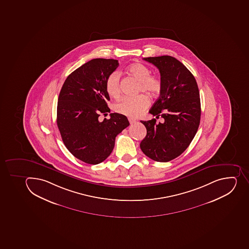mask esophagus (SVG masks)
Segmentation results:
<instances>
[{"label":"esophagus","instance_id":"obj_1","mask_svg":"<svg viewBox=\"0 0 249 249\" xmlns=\"http://www.w3.org/2000/svg\"><path fill=\"white\" fill-rule=\"evenodd\" d=\"M128 121H129L130 124H134L136 123V120H133L132 118H128Z\"/></svg>","mask_w":249,"mask_h":249}]
</instances>
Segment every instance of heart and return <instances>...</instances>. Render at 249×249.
I'll return each instance as SVG.
<instances>
[{
  "label": "heart",
  "instance_id": "obj_1",
  "mask_svg": "<svg viewBox=\"0 0 249 249\" xmlns=\"http://www.w3.org/2000/svg\"><path fill=\"white\" fill-rule=\"evenodd\" d=\"M128 72L139 82L138 92L143 91L149 96H155L162 89V79L160 76L151 75L149 68L142 63H133L128 67ZM106 88L110 97H119L121 94L120 74L114 71L109 74L106 80ZM149 99L147 96L124 97L114 105L115 111L127 117L136 118L141 116L149 106Z\"/></svg>",
  "mask_w": 249,
  "mask_h": 249
}]
</instances>
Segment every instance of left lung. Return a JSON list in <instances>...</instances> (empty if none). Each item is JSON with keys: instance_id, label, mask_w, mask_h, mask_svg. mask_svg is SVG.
Here are the masks:
<instances>
[{"instance_id": "left-lung-1", "label": "left lung", "mask_w": 249, "mask_h": 249, "mask_svg": "<svg viewBox=\"0 0 249 249\" xmlns=\"http://www.w3.org/2000/svg\"><path fill=\"white\" fill-rule=\"evenodd\" d=\"M143 60L160 71L162 89L149 113L164 121H141L147 135L140 146L150 159L168 162L188 147L197 132L201 118L198 87L191 72L174 57H148Z\"/></svg>"}]
</instances>
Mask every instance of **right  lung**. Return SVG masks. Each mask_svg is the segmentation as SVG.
I'll return each instance as SVG.
<instances>
[{
    "instance_id": "add662e5",
    "label": "right lung",
    "mask_w": 249,
    "mask_h": 249,
    "mask_svg": "<svg viewBox=\"0 0 249 249\" xmlns=\"http://www.w3.org/2000/svg\"><path fill=\"white\" fill-rule=\"evenodd\" d=\"M119 66L113 58H93L72 72L58 96L57 125L69 152L82 162L98 164L113 152L115 139L129 125L128 118L110 113L99 121L101 113L110 112L106 83Z\"/></svg>"
}]
</instances>
